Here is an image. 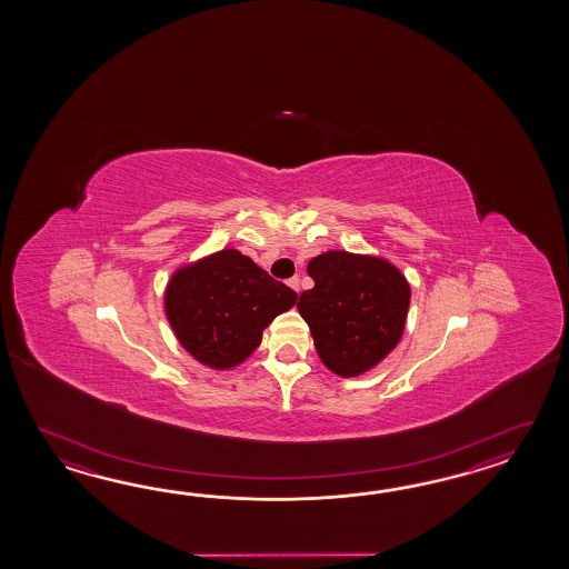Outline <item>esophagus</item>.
Masks as SVG:
<instances>
[{"mask_svg": "<svg viewBox=\"0 0 569 569\" xmlns=\"http://www.w3.org/2000/svg\"><path fill=\"white\" fill-rule=\"evenodd\" d=\"M287 284H289L290 289L297 290V292H299V289H301V282H299V277H292V279H289V282H287Z\"/></svg>", "mask_w": 569, "mask_h": 569, "instance_id": "34e87169", "label": "esophagus"}]
</instances>
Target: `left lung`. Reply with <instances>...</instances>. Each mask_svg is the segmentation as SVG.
Listing matches in <instances>:
<instances>
[{
	"instance_id": "1",
	"label": "left lung",
	"mask_w": 569,
	"mask_h": 569,
	"mask_svg": "<svg viewBox=\"0 0 569 569\" xmlns=\"http://www.w3.org/2000/svg\"><path fill=\"white\" fill-rule=\"evenodd\" d=\"M307 272L315 287L297 307L321 362L346 378L370 370L399 343L409 282L387 260L338 250L313 258Z\"/></svg>"
}]
</instances>
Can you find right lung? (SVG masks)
I'll return each mask as SVG.
<instances>
[{
  "label": "right lung",
  "mask_w": 569,
  "mask_h": 569,
  "mask_svg": "<svg viewBox=\"0 0 569 569\" xmlns=\"http://www.w3.org/2000/svg\"><path fill=\"white\" fill-rule=\"evenodd\" d=\"M297 292L238 250L179 270L167 289L172 331L199 362L233 368L262 341L264 327L289 311Z\"/></svg>",
  "instance_id": "obj_1"
}]
</instances>
